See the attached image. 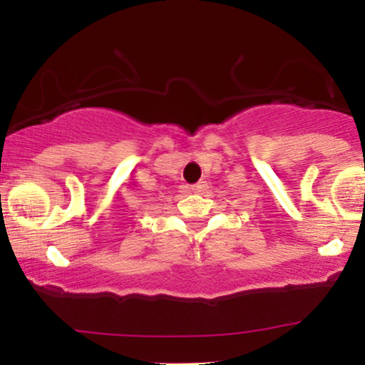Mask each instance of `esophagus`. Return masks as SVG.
<instances>
[{"mask_svg": "<svg viewBox=\"0 0 365 365\" xmlns=\"http://www.w3.org/2000/svg\"><path fill=\"white\" fill-rule=\"evenodd\" d=\"M206 187H207L206 182H199V183H195V185H192L190 190L195 192V194H200V192L206 190Z\"/></svg>", "mask_w": 365, "mask_h": 365, "instance_id": "34e87169", "label": "esophagus"}]
</instances>
